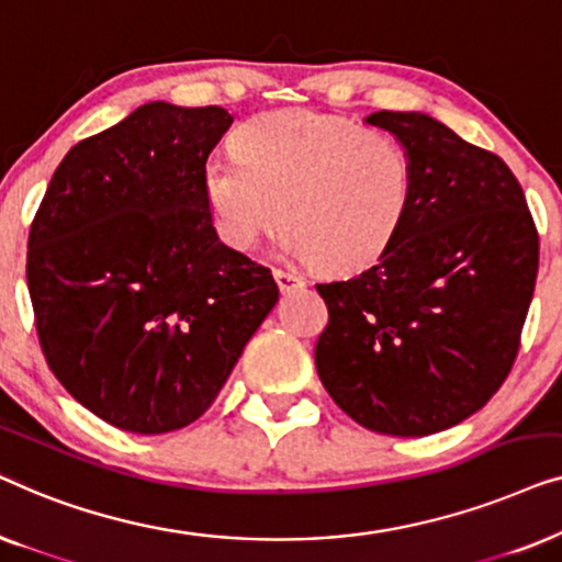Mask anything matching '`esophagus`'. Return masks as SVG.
Wrapping results in <instances>:
<instances>
[{
    "instance_id": "34e87169",
    "label": "esophagus",
    "mask_w": 562,
    "mask_h": 562,
    "mask_svg": "<svg viewBox=\"0 0 562 562\" xmlns=\"http://www.w3.org/2000/svg\"><path fill=\"white\" fill-rule=\"evenodd\" d=\"M273 279L279 283L281 291H294L304 286V276L296 271H289V268H273Z\"/></svg>"
}]
</instances>
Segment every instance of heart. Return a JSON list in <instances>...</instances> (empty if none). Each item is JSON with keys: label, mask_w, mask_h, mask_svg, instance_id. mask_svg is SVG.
Masks as SVG:
<instances>
[{"label": "heart", "mask_w": 562, "mask_h": 562, "mask_svg": "<svg viewBox=\"0 0 562 562\" xmlns=\"http://www.w3.org/2000/svg\"><path fill=\"white\" fill-rule=\"evenodd\" d=\"M237 158L204 166L214 229L252 250L281 210V243L329 273L371 266L402 233L414 194L406 145L381 130L306 110L250 120L235 135Z\"/></svg>", "instance_id": "obj_1"}]
</instances>
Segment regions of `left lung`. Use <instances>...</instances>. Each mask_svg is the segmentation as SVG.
Returning a JSON list of instances; mask_svg holds the SVG:
<instances>
[{
	"label": "left lung",
	"mask_w": 562,
	"mask_h": 562,
	"mask_svg": "<svg viewBox=\"0 0 562 562\" xmlns=\"http://www.w3.org/2000/svg\"><path fill=\"white\" fill-rule=\"evenodd\" d=\"M414 164L402 233L379 263L317 283L329 322L314 363L333 402L371 432L425 437L479 412L519 352L540 235L496 153L419 112H373Z\"/></svg>",
	"instance_id": "8db88e82"
}]
</instances>
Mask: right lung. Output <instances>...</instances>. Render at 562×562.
<instances>
[{"mask_svg":"<svg viewBox=\"0 0 562 562\" xmlns=\"http://www.w3.org/2000/svg\"><path fill=\"white\" fill-rule=\"evenodd\" d=\"M222 106L150 102L76 143L27 240L53 375L112 427L164 435L210 409L279 302L271 268L214 233L204 166Z\"/></svg>","mask_w":562,"mask_h":562,"instance_id":"1","label":"right lung"}]
</instances>
